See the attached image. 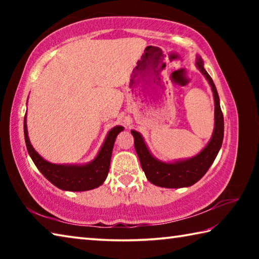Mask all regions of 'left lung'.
Masks as SVG:
<instances>
[{
  "mask_svg": "<svg viewBox=\"0 0 259 259\" xmlns=\"http://www.w3.org/2000/svg\"><path fill=\"white\" fill-rule=\"evenodd\" d=\"M195 66L202 73L209 85L211 87L214 103V123L211 138L198 154L187 157V159L172 161L159 160L151 153L142 134L136 130H131V135L134 136L135 150L139 157L140 165L145 172L146 178L156 186L182 188L194 185L208 171L222 147L223 138H224V117H223L221 104H219L216 85L208 72L205 71L203 60L200 56H196Z\"/></svg>",
  "mask_w": 259,
  "mask_h": 259,
  "instance_id": "obj_1",
  "label": "left lung"
}]
</instances>
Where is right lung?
<instances>
[{"instance_id": "add662e5", "label": "right lung", "mask_w": 259, "mask_h": 259, "mask_svg": "<svg viewBox=\"0 0 259 259\" xmlns=\"http://www.w3.org/2000/svg\"><path fill=\"white\" fill-rule=\"evenodd\" d=\"M28 100V99H27ZM124 128L122 125H115L108 131L103 145L93 160L83 164H57L47 161L34 150L28 137L27 120L26 114L24 119V135L25 143L27 147L28 154L33 160L34 164L40 170V172L51 184L63 191L71 192H84L97 188L103 185L105 179L107 178L109 164L114 143L116 136Z\"/></svg>"}]
</instances>
